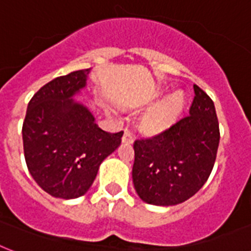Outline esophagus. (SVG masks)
<instances>
[{"label":"esophagus","instance_id":"34e87169","mask_svg":"<svg viewBox=\"0 0 251 251\" xmlns=\"http://www.w3.org/2000/svg\"><path fill=\"white\" fill-rule=\"evenodd\" d=\"M122 142H124V143H132V142H134V135H132L131 130L125 129L124 136H122Z\"/></svg>","mask_w":251,"mask_h":251}]
</instances>
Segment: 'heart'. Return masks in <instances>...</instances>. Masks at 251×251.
I'll return each mask as SVG.
<instances>
[{
    "label": "heart",
    "mask_w": 251,
    "mask_h": 251,
    "mask_svg": "<svg viewBox=\"0 0 251 251\" xmlns=\"http://www.w3.org/2000/svg\"><path fill=\"white\" fill-rule=\"evenodd\" d=\"M184 104V98L182 93H174L161 101L160 104L147 113L142 121V127L146 132L154 134L165 130L170 126L178 117Z\"/></svg>",
    "instance_id": "b5f03b06"
}]
</instances>
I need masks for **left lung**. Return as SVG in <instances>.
<instances>
[{"label":"left lung","mask_w":251,"mask_h":251,"mask_svg":"<svg viewBox=\"0 0 251 251\" xmlns=\"http://www.w3.org/2000/svg\"><path fill=\"white\" fill-rule=\"evenodd\" d=\"M189 115L151 138L134 142L132 182L147 203L170 206L184 202L205 184L219 146L214 101L193 85Z\"/></svg>","instance_id":"1"}]
</instances>
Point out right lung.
I'll return each instance as SVG.
<instances>
[{
  "mask_svg": "<svg viewBox=\"0 0 251 251\" xmlns=\"http://www.w3.org/2000/svg\"><path fill=\"white\" fill-rule=\"evenodd\" d=\"M89 72L75 71L44 85L28 103L23 122L26 168L45 192L59 199L85 195L124 135L101 130L90 111L72 99Z\"/></svg>",
  "mask_w": 251,
  "mask_h": 251,
  "instance_id": "1",
  "label": "right lung"
}]
</instances>
